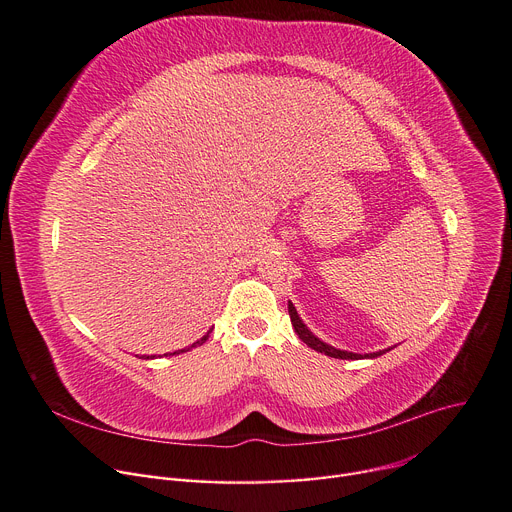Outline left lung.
Wrapping results in <instances>:
<instances>
[{
	"mask_svg": "<svg viewBox=\"0 0 512 512\" xmlns=\"http://www.w3.org/2000/svg\"><path fill=\"white\" fill-rule=\"evenodd\" d=\"M289 318H291V324H293V328H295V333H297V337L302 339L308 347H312L314 351H318V353H324V355H328V357H335V359H359L362 355H357V353H349V351H341V349H335V347H330V345H326V343H322L320 339H316L310 330H308V326L299 320V316H297V312H295V308H293V304L289 302ZM384 351H388V349H384ZM384 351H376V353H370V355H366V357H378V355H382Z\"/></svg>",
	"mask_w": 512,
	"mask_h": 512,
	"instance_id": "obj_1",
	"label": "left lung"
}]
</instances>
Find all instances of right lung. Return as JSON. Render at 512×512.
<instances>
[{
  "label": "right lung",
  "instance_id": "right-lung-1",
  "mask_svg": "<svg viewBox=\"0 0 512 512\" xmlns=\"http://www.w3.org/2000/svg\"><path fill=\"white\" fill-rule=\"evenodd\" d=\"M208 337H210V333H206V335H204V337H202V339H200V341H196V343H194V345H192V347H198V345H202V343H204V341H206V339H208ZM192 347H188V349H182V353H184V351H190V349H192ZM175 353H179V351H173V355H175ZM144 359H148V357H144Z\"/></svg>",
  "mask_w": 512,
  "mask_h": 512
}]
</instances>
